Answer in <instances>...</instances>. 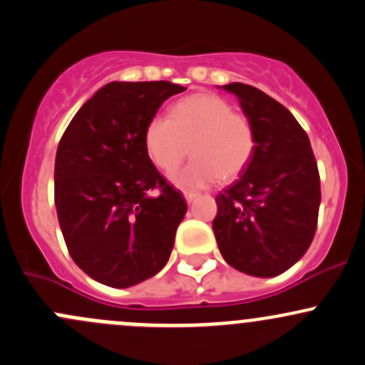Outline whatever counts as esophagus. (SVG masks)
<instances>
[{"label":"esophagus","instance_id":"obj_1","mask_svg":"<svg viewBox=\"0 0 365 365\" xmlns=\"http://www.w3.org/2000/svg\"><path fill=\"white\" fill-rule=\"evenodd\" d=\"M184 198H186L187 204H191V202L197 200L198 193H195V191H184Z\"/></svg>","mask_w":365,"mask_h":365}]
</instances>
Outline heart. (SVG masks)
Segmentation results:
<instances>
[{
	"mask_svg": "<svg viewBox=\"0 0 365 365\" xmlns=\"http://www.w3.org/2000/svg\"><path fill=\"white\" fill-rule=\"evenodd\" d=\"M144 144L153 163L172 172L187 153L193 160L174 174L181 186L200 187L232 181L250 165L255 131L250 119L234 112L221 96L197 93L174 105L168 118L156 115L145 126Z\"/></svg>",
	"mask_w": 365,
	"mask_h": 365,
	"instance_id": "1",
	"label": "heart"
}]
</instances>
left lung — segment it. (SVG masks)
Segmentation results:
<instances>
[{
    "label": "left lung",
    "mask_w": 365,
    "mask_h": 365,
    "mask_svg": "<svg viewBox=\"0 0 365 365\" xmlns=\"http://www.w3.org/2000/svg\"><path fill=\"white\" fill-rule=\"evenodd\" d=\"M221 88L239 98L257 144L242 175L216 197L212 230L228 265L274 277L304 257L317 232V160L306 131L279 101L240 82Z\"/></svg>",
    "instance_id": "8db88e82"
}]
</instances>
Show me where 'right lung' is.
<instances>
[{"label":"right lung","mask_w":365,"mask_h":365,"mask_svg":"<svg viewBox=\"0 0 365 365\" xmlns=\"http://www.w3.org/2000/svg\"><path fill=\"white\" fill-rule=\"evenodd\" d=\"M184 89L167 81L108 82L59 140V227L75 264L101 284L133 287L170 258L187 205L153 165L144 133L161 103Z\"/></svg>","instance_id":"1"}]
</instances>
